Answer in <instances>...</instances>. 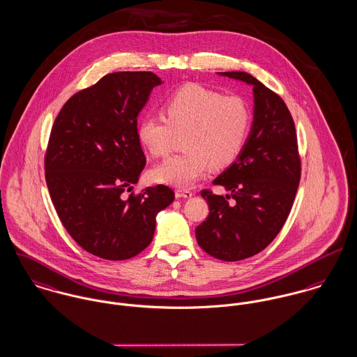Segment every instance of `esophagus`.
Returning <instances> with one entry per match:
<instances>
[{"label":"esophagus","mask_w":357,"mask_h":357,"mask_svg":"<svg viewBox=\"0 0 357 357\" xmlns=\"http://www.w3.org/2000/svg\"><path fill=\"white\" fill-rule=\"evenodd\" d=\"M192 192H189V190H182V189H178V190H175V197L176 198H192Z\"/></svg>","instance_id":"34e87169"}]
</instances>
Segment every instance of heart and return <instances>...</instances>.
Instances as JSON below:
<instances>
[{"label":"heart","mask_w":357,"mask_h":357,"mask_svg":"<svg viewBox=\"0 0 357 357\" xmlns=\"http://www.w3.org/2000/svg\"><path fill=\"white\" fill-rule=\"evenodd\" d=\"M165 118L145 115L138 121L139 142L153 156H165L175 135L183 136L181 155L153 167L156 182L189 188L209 168L231 165L242 152L251 128V109L241 96H224L198 84L178 89L165 105Z\"/></svg>","instance_id":"b5f03b06"}]
</instances>
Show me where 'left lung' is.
Listing matches in <instances>:
<instances>
[{
  "label": "left lung",
  "mask_w": 357,
  "mask_h": 357,
  "mask_svg": "<svg viewBox=\"0 0 357 357\" xmlns=\"http://www.w3.org/2000/svg\"><path fill=\"white\" fill-rule=\"evenodd\" d=\"M218 75L252 86V122L242 152L213 181L229 195L201 192L209 216L195 228V238L209 255L234 262L258 254L281 231L299 188L301 159L284 100L246 72Z\"/></svg>",
  "instance_id": "8db88e82"
}]
</instances>
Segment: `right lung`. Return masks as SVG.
Wrapping results in <instances>:
<instances>
[{"mask_svg":"<svg viewBox=\"0 0 357 357\" xmlns=\"http://www.w3.org/2000/svg\"><path fill=\"white\" fill-rule=\"evenodd\" d=\"M152 72H116L73 95L55 118L45 159L58 218L77 245L103 259L123 261L153 239L156 216L175 198L163 186L130 192L145 167L139 112L155 86Z\"/></svg>","mask_w":357,"mask_h":357,"instance_id":"obj_1","label":"right lung"}]
</instances>
